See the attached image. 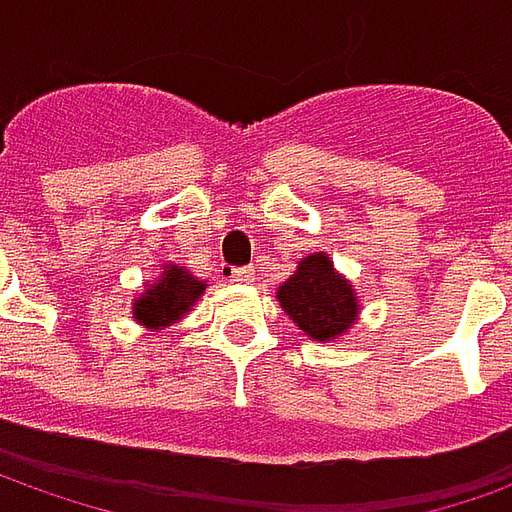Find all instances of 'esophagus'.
Wrapping results in <instances>:
<instances>
[{"label":"esophagus","mask_w":512,"mask_h":512,"mask_svg":"<svg viewBox=\"0 0 512 512\" xmlns=\"http://www.w3.org/2000/svg\"><path fill=\"white\" fill-rule=\"evenodd\" d=\"M233 282H241V285L255 282V268H233Z\"/></svg>","instance_id":"esophagus-1"}]
</instances>
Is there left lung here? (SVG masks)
<instances>
[{
    "label": "left lung",
    "mask_w": 512,
    "mask_h": 512,
    "mask_svg": "<svg viewBox=\"0 0 512 512\" xmlns=\"http://www.w3.org/2000/svg\"><path fill=\"white\" fill-rule=\"evenodd\" d=\"M279 307L315 343L343 340L359 321V296L326 252L301 257L277 290Z\"/></svg>",
    "instance_id": "8db88e82"
}]
</instances>
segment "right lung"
Here are the masks:
<instances>
[{
    "mask_svg": "<svg viewBox=\"0 0 512 512\" xmlns=\"http://www.w3.org/2000/svg\"><path fill=\"white\" fill-rule=\"evenodd\" d=\"M208 288L205 279H197L186 266L164 263L156 279L145 282V290L131 301V315L139 326L150 332L169 329L194 310V304Z\"/></svg>",
    "mask_w": 512,
    "mask_h": 512,
    "instance_id": "1",
    "label": "right lung"
}]
</instances>
